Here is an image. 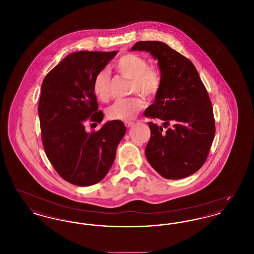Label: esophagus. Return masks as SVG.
<instances>
[{
	"label": "esophagus",
	"instance_id": "1",
	"mask_svg": "<svg viewBox=\"0 0 254 254\" xmlns=\"http://www.w3.org/2000/svg\"><path fill=\"white\" fill-rule=\"evenodd\" d=\"M133 124H134V122L131 121H127L125 122V126L127 127H130L131 126H132Z\"/></svg>",
	"mask_w": 254,
	"mask_h": 254
}]
</instances>
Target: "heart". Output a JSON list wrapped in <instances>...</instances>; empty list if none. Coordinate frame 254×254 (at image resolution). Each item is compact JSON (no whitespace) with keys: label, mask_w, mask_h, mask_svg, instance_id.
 <instances>
[{"label":"heart","mask_w":254,"mask_h":254,"mask_svg":"<svg viewBox=\"0 0 254 254\" xmlns=\"http://www.w3.org/2000/svg\"><path fill=\"white\" fill-rule=\"evenodd\" d=\"M114 68L121 76L130 80L129 93L144 97L146 101L155 99L163 84L162 73L157 66L148 64L145 57L134 53H125L114 64ZM111 79L108 71L102 70L94 77L92 90L97 99L103 103L110 98ZM145 107V102L137 95L114 102L107 109L110 120L128 121Z\"/></svg>","instance_id":"1"}]
</instances>
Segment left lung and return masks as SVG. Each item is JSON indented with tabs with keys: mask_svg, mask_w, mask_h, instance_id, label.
I'll use <instances>...</instances> for the list:
<instances>
[{
	"mask_svg": "<svg viewBox=\"0 0 254 254\" xmlns=\"http://www.w3.org/2000/svg\"><path fill=\"white\" fill-rule=\"evenodd\" d=\"M132 50L148 51L158 60L163 84L145 117L161 119L162 127L149 122L150 139L145 157L166 179H181L205 164L215 135L211 101L193 64L167 44L140 41ZM173 127L169 128L170 123Z\"/></svg>",
	"mask_w": 254,
	"mask_h": 254,
	"instance_id": "obj_1",
	"label": "left lung"
}]
</instances>
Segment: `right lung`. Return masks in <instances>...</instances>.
<instances>
[{
	"label": "right lung",
	"mask_w": 254,
	"mask_h": 254,
	"mask_svg": "<svg viewBox=\"0 0 254 254\" xmlns=\"http://www.w3.org/2000/svg\"><path fill=\"white\" fill-rule=\"evenodd\" d=\"M116 51H78L69 54L45 77L39 101L43 145L52 167L70 184L86 187L104 179L126 133L121 121L108 122L87 133L86 122L100 123L92 84Z\"/></svg>",
	"instance_id": "add662e5"
}]
</instances>
